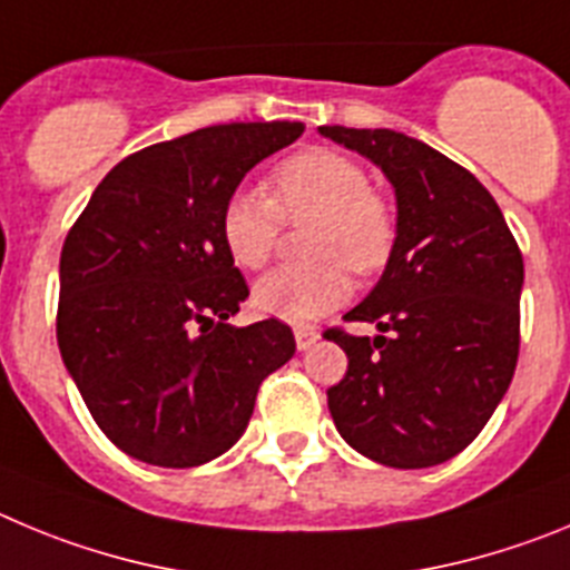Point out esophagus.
Masks as SVG:
<instances>
[{
    "instance_id": "1",
    "label": "esophagus",
    "mask_w": 570,
    "mask_h": 570,
    "mask_svg": "<svg viewBox=\"0 0 570 570\" xmlns=\"http://www.w3.org/2000/svg\"><path fill=\"white\" fill-rule=\"evenodd\" d=\"M317 332L315 330H309V326H297L295 330V343H297V348H301V352H304V348H309L312 343L317 341Z\"/></svg>"
}]
</instances>
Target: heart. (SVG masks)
<instances>
[{"instance_id": "obj_1", "label": "heart", "mask_w": 570, "mask_h": 570, "mask_svg": "<svg viewBox=\"0 0 570 570\" xmlns=\"http://www.w3.org/2000/svg\"><path fill=\"white\" fill-rule=\"evenodd\" d=\"M286 222H312V264L281 266L253 289V306L264 317L312 323L348 297V269L372 275L386 266L397 238L394 207L381 189L368 187L357 158L330 147H309L284 158L273 170V198L238 187L218 218L224 249L244 269H261Z\"/></svg>"}]
</instances>
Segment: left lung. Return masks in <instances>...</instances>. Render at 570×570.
Listing matches in <instances>:
<instances>
[{
  "instance_id": "obj_1",
  "label": "left lung",
  "mask_w": 570,
  "mask_h": 570,
  "mask_svg": "<svg viewBox=\"0 0 570 570\" xmlns=\"http://www.w3.org/2000/svg\"><path fill=\"white\" fill-rule=\"evenodd\" d=\"M317 130L377 164L397 202L386 269L343 315L377 335H323L348 357L326 392L332 420L374 463H445L483 432L514 377L520 247L489 189L434 147L394 130Z\"/></svg>"
}]
</instances>
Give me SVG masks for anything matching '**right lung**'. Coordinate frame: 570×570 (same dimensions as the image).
Segmentation results:
<instances>
[{"label":"right lung","mask_w":570,"mask_h":570,"mask_svg":"<svg viewBox=\"0 0 570 570\" xmlns=\"http://www.w3.org/2000/svg\"><path fill=\"white\" fill-rule=\"evenodd\" d=\"M301 121H240L145 147L101 178L65 238L59 337L81 400L125 454L193 469L238 443L261 381L295 355L286 323L233 326L249 286L222 207Z\"/></svg>","instance_id":"add662e5"}]
</instances>
